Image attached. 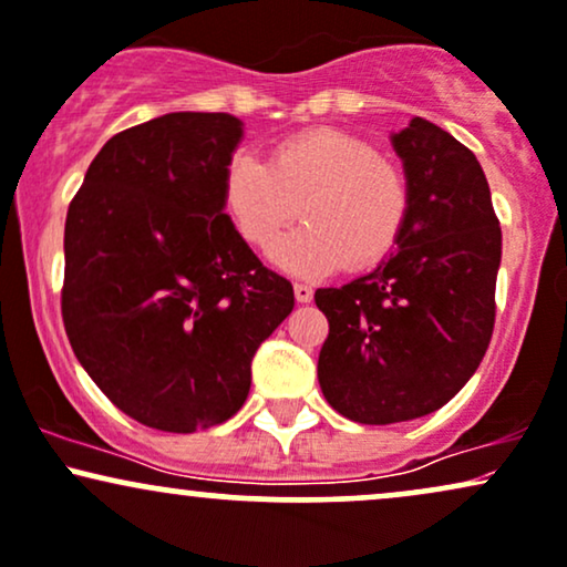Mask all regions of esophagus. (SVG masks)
I'll use <instances>...</instances> for the list:
<instances>
[{"mask_svg":"<svg viewBox=\"0 0 567 567\" xmlns=\"http://www.w3.org/2000/svg\"><path fill=\"white\" fill-rule=\"evenodd\" d=\"M292 290H296V301H298V303H311V298H313L311 285L296 282V285H292Z\"/></svg>","mask_w":567,"mask_h":567,"instance_id":"1","label":"esophagus"}]
</instances>
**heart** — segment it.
<instances>
[{
	"label": "heart",
	"instance_id": "1",
	"mask_svg": "<svg viewBox=\"0 0 567 567\" xmlns=\"http://www.w3.org/2000/svg\"><path fill=\"white\" fill-rule=\"evenodd\" d=\"M224 208L243 240L271 248L301 213V230L275 246V261L296 275L343 266L364 271L391 254L404 231L412 193L404 172L359 136L311 128L279 142L269 163L231 155L224 168Z\"/></svg>",
	"mask_w": 567,
	"mask_h": 567
}]
</instances>
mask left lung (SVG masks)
<instances>
[{"instance_id":"obj_1","label":"left lung","mask_w":567,"mask_h":567,"mask_svg":"<svg viewBox=\"0 0 567 567\" xmlns=\"http://www.w3.org/2000/svg\"><path fill=\"white\" fill-rule=\"evenodd\" d=\"M412 206L372 275L313 292L330 322L319 385L336 412L391 425L452 401L478 370L496 319L502 227L473 150L425 118L393 134Z\"/></svg>"}]
</instances>
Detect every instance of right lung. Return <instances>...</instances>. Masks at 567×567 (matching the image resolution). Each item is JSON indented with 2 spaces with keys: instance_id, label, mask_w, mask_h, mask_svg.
Masks as SVG:
<instances>
[{
  "instance_id": "right-lung-1",
  "label": "right lung",
  "mask_w": 567,
  "mask_h": 567,
  "mask_svg": "<svg viewBox=\"0 0 567 567\" xmlns=\"http://www.w3.org/2000/svg\"><path fill=\"white\" fill-rule=\"evenodd\" d=\"M243 124L168 113L118 132L65 218V336L121 412L195 433L240 412L250 361L296 306L224 214Z\"/></svg>"
}]
</instances>
